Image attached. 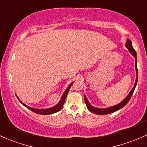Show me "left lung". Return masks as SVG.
<instances>
[{
	"instance_id": "left-lung-1",
	"label": "left lung",
	"mask_w": 147,
	"mask_h": 147,
	"mask_svg": "<svg viewBox=\"0 0 147 147\" xmlns=\"http://www.w3.org/2000/svg\"><path fill=\"white\" fill-rule=\"evenodd\" d=\"M125 46H126V47L129 49V51L130 52V54H131L135 59V68H136V72H137V79H136V81H135V86H134L133 89H132V91H130V93L128 95V96H127V97L125 98L121 102L119 103V104L117 105L113 106V107H111L109 108H106V109H100V108H96V107H93V106L91 105V104L88 102V100H87L86 96H84L85 103H86V107H87V108H88V109L91 112H93V113H94V114H101V115L111 114V113H113V112H116V111L119 110V109H121V108L123 107L124 106H125V105H126L127 103L129 102V100H130V98H131L132 95H133V92H134V91H135V87H136L137 83H138V67H137V54H136V51H135V50L133 49V46H132L131 40H129V39L127 40Z\"/></svg>"
}]
</instances>
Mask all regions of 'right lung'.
Instances as JSON below:
<instances>
[{"label":"right lung","mask_w":147,"mask_h":147,"mask_svg":"<svg viewBox=\"0 0 147 147\" xmlns=\"http://www.w3.org/2000/svg\"><path fill=\"white\" fill-rule=\"evenodd\" d=\"M73 84V82H72V84H70V85H69V86L67 87V89L65 90V91L64 92V93L63 94V96L62 98H61L60 102L58 103L57 105H56V106H54V107H51V108H48V109H34V108H31L30 107H28V106H26V105H24L23 102H22L20 101L21 102H22V104L23 105L25 106L26 107L28 108V109H30V110H31L32 112L36 113V114H44V115H49V114H54V113H56L57 112H59V111H60L61 109H62L63 106V104L64 102H65V98H66V96H67V93H68L69 90H70L71 86H72V84Z\"/></svg>","instance_id":"1"}]
</instances>
